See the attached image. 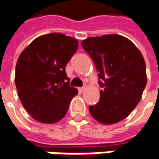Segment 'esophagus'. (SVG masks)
<instances>
[{"label":"esophagus","mask_w":159,"mask_h":159,"mask_svg":"<svg viewBox=\"0 0 159 159\" xmlns=\"http://www.w3.org/2000/svg\"><path fill=\"white\" fill-rule=\"evenodd\" d=\"M85 88H86L85 86H83V87H80V88H78V91H79L80 93H83V92H84V91L85 90Z\"/></svg>","instance_id":"obj_1"}]
</instances>
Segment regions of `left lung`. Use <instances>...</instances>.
Returning a JSON list of instances; mask_svg holds the SVG:
<instances>
[{"mask_svg":"<svg viewBox=\"0 0 159 159\" xmlns=\"http://www.w3.org/2000/svg\"><path fill=\"white\" fill-rule=\"evenodd\" d=\"M93 60L101 86L100 101L89 106L91 115L102 124L124 120L140 101L147 84L146 64L135 45L120 35H103L82 41Z\"/></svg>","mask_w":159,"mask_h":159,"instance_id":"8db88e82","label":"left lung"}]
</instances>
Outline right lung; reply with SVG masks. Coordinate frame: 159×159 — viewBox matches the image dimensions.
<instances>
[{"label":"right lung","mask_w":159,"mask_h":159,"mask_svg":"<svg viewBox=\"0 0 159 159\" xmlns=\"http://www.w3.org/2000/svg\"><path fill=\"white\" fill-rule=\"evenodd\" d=\"M77 48L76 39L50 33L34 39L20 54L15 84L23 107L36 120L55 123L66 114L78 92L70 86L66 66Z\"/></svg>","instance_id":"add662e5"}]
</instances>
